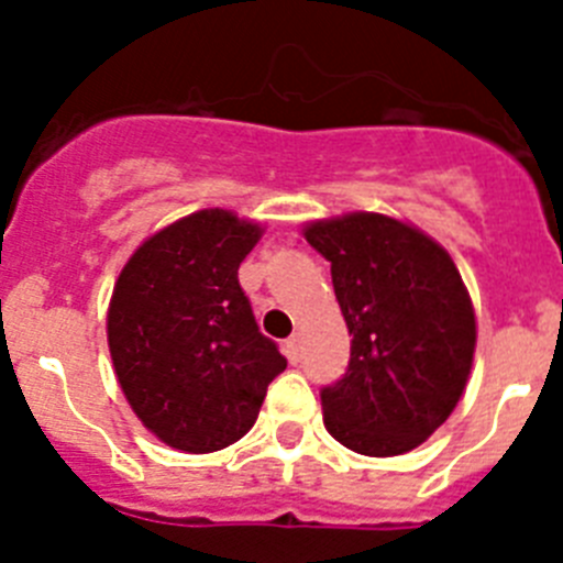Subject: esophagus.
<instances>
[{"mask_svg": "<svg viewBox=\"0 0 563 563\" xmlns=\"http://www.w3.org/2000/svg\"><path fill=\"white\" fill-rule=\"evenodd\" d=\"M285 352H287V357H290V363L301 361V335H298V332H292V335L287 338Z\"/></svg>", "mask_w": 563, "mask_h": 563, "instance_id": "1", "label": "esophagus"}]
</instances>
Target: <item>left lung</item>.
<instances>
[{
	"label": "left lung",
	"mask_w": 563,
	"mask_h": 563,
	"mask_svg": "<svg viewBox=\"0 0 563 563\" xmlns=\"http://www.w3.org/2000/svg\"><path fill=\"white\" fill-rule=\"evenodd\" d=\"M330 262L350 369L321 391L324 426L363 456L429 440L471 377L476 312L449 251L411 222L352 211L301 228Z\"/></svg>",
	"instance_id": "left-lung-1"
}]
</instances>
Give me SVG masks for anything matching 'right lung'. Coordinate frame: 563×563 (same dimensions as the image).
I'll return each mask as SVG.
<instances>
[{
	"label": "right lung",
	"mask_w": 563,
	"mask_h": 563,
	"mask_svg": "<svg viewBox=\"0 0 563 563\" xmlns=\"http://www.w3.org/2000/svg\"><path fill=\"white\" fill-rule=\"evenodd\" d=\"M262 233L228 208H202L143 239L114 282V375L137 420L168 449L211 454L242 440L287 369L239 287V265Z\"/></svg>",
	"instance_id": "obj_1"
}]
</instances>
